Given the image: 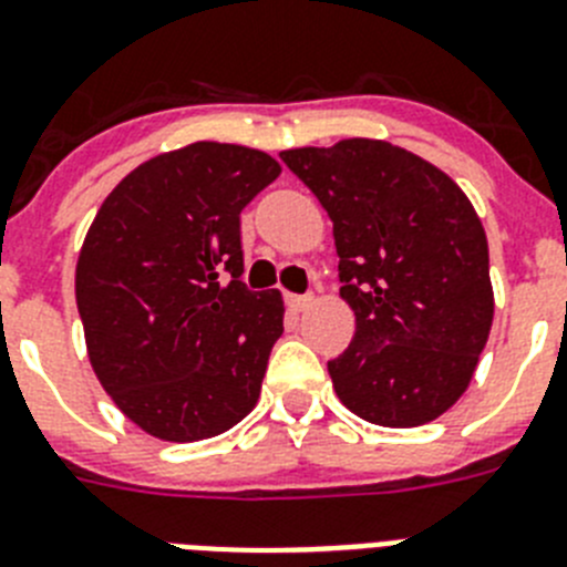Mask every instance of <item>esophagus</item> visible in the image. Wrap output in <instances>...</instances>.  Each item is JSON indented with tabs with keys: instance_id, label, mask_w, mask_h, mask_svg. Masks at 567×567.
<instances>
[{
	"instance_id": "esophagus-1",
	"label": "esophagus",
	"mask_w": 567,
	"mask_h": 567,
	"mask_svg": "<svg viewBox=\"0 0 567 567\" xmlns=\"http://www.w3.org/2000/svg\"><path fill=\"white\" fill-rule=\"evenodd\" d=\"M287 303L295 312H303V309H309L315 303V295H287Z\"/></svg>"
}]
</instances>
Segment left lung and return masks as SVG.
Returning <instances> with one entry per match:
<instances>
[{"label":"left lung","mask_w":567,"mask_h":567,"mask_svg":"<svg viewBox=\"0 0 567 567\" xmlns=\"http://www.w3.org/2000/svg\"><path fill=\"white\" fill-rule=\"evenodd\" d=\"M332 218L354 338L329 360L340 403L414 429L457 403L494 320L488 240L468 195L420 155L343 138L280 153Z\"/></svg>","instance_id":"1"}]
</instances>
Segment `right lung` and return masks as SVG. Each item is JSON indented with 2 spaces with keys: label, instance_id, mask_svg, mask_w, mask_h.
I'll list each match as a JSON object with an SVG mask.
<instances>
[{
  "label": "right lung",
  "instance_id": "obj_1",
  "mask_svg": "<svg viewBox=\"0 0 567 567\" xmlns=\"http://www.w3.org/2000/svg\"><path fill=\"white\" fill-rule=\"evenodd\" d=\"M278 175L260 150L187 144L124 175L84 235L76 307L90 365L150 437H218L258 403L284 298L240 280V209Z\"/></svg>",
  "mask_w": 567,
  "mask_h": 567
}]
</instances>
